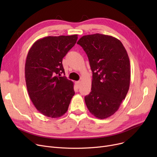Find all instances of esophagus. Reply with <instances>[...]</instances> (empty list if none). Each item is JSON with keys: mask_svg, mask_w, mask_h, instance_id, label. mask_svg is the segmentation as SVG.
I'll return each mask as SVG.
<instances>
[{"mask_svg": "<svg viewBox=\"0 0 157 157\" xmlns=\"http://www.w3.org/2000/svg\"><path fill=\"white\" fill-rule=\"evenodd\" d=\"M76 85L78 86V87H79L81 85V81H76Z\"/></svg>", "mask_w": 157, "mask_h": 157, "instance_id": "34e87169", "label": "esophagus"}]
</instances>
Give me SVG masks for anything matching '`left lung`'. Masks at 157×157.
Returning a JSON list of instances; mask_svg holds the SVG:
<instances>
[{
  "label": "left lung",
  "mask_w": 157,
  "mask_h": 157,
  "mask_svg": "<svg viewBox=\"0 0 157 157\" xmlns=\"http://www.w3.org/2000/svg\"><path fill=\"white\" fill-rule=\"evenodd\" d=\"M86 53L92 71V91L85 97L89 111L99 119L116 113L127 94L130 60L121 41L101 34L83 36L78 41Z\"/></svg>",
  "instance_id": "8db88e82"
}]
</instances>
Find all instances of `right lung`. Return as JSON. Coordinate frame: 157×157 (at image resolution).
Segmentation results:
<instances>
[{
    "instance_id": "1",
    "label": "right lung",
    "mask_w": 157,
    "mask_h": 157,
    "mask_svg": "<svg viewBox=\"0 0 157 157\" xmlns=\"http://www.w3.org/2000/svg\"><path fill=\"white\" fill-rule=\"evenodd\" d=\"M78 35L48 36L33 44L25 74L32 103L44 116L59 118L67 112L74 96V83L65 76L63 58L75 45Z\"/></svg>"
}]
</instances>
